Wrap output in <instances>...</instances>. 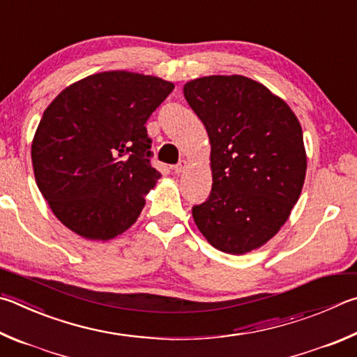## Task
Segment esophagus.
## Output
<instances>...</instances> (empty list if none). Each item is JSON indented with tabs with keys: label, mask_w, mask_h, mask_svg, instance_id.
Wrapping results in <instances>:
<instances>
[{
	"label": "esophagus",
	"mask_w": 357,
	"mask_h": 357,
	"mask_svg": "<svg viewBox=\"0 0 357 357\" xmlns=\"http://www.w3.org/2000/svg\"><path fill=\"white\" fill-rule=\"evenodd\" d=\"M185 168H187V160H179L176 165H174V173H183V172H185Z\"/></svg>",
	"instance_id": "1"
}]
</instances>
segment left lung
Segmentation results:
<instances>
[{"label": "left lung", "instance_id": "obj_1", "mask_svg": "<svg viewBox=\"0 0 357 357\" xmlns=\"http://www.w3.org/2000/svg\"><path fill=\"white\" fill-rule=\"evenodd\" d=\"M184 96L211 140L212 190L192 215L207 242L243 255L287 222L306 176L300 121L270 90L245 76L187 82Z\"/></svg>", "mask_w": 357, "mask_h": 357}]
</instances>
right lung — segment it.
I'll list each match as a JSON object with an SVG mask.
<instances>
[{
  "instance_id": "obj_1",
  "label": "right lung",
  "mask_w": 357,
  "mask_h": 357,
  "mask_svg": "<svg viewBox=\"0 0 357 357\" xmlns=\"http://www.w3.org/2000/svg\"><path fill=\"white\" fill-rule=\"evenodd\" d=\"M172 82L105 71L71 84L43 112L32 140L38 190L76 234L109 241L126 231L160 173L145 123Z\"/></svg>"
}]
</instances>
